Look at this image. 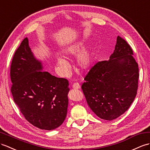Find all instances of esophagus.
I'll list each match as a JSON object with an SVG mask.
<instances>
[{"instance_id":"esophagus-1","label":"esophagus","mask_w":150,"mask_h":150,"mask_svg":"<svg viewBox=\"0 0 150 150\" xmlns=\"http://www.w3.org/2000/svg\"><path fill=\"white\" fill-rule=\"evenodd\" d=\"M80 87H81V86H80V85L78 83H74L72 85V88L73 89H75V90L79 89Z\"/></svg>"}]
</instances>
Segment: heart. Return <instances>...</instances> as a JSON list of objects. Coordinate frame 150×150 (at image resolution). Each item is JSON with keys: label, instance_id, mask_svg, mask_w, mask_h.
Here are the masks:
<instances>
[{"label": "heart", "instance_id": "1", "mask_svg": "<svg viewBox=\"0 0 150 150\" xmlns=\"http://www.w3.org/2000/svg\"><path fill=\"white\" fill-rule=\"evenodd\" d=\"M83 46L82 41H79L67 45L63 50L64 55L65 57H71L77 55L81 52ZM93 61V51L91 48L84 50L77 58V66L79 70L82 72H86L92 67ZM56 63L60 73L66 76L71 72V66L67 60L62 56L56 58Z\"/></svg>", "mask_w": 150, "mask_h": 150}]
</instances>
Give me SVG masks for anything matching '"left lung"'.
Segmentation results:
<instances>
[{"instance_id": "1", "label": "left lung", "mask_w": 150, "mask_h": 150, "mask_svg": "<svg viewBox=\"0 0 150 150\" xmlns=\"http://www.w3.org/2000/svg\"><path fill=\"white\" fill-rule=\"evenodd\" d=\"M132 55L130 45L118 36L109 60L97 63L84 79L81 88L87 103L100 118H117L133 103L139 74Z\"/></svg>"}]
</instances>
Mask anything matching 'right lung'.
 Instances as JSON below:
<instances>
[{
    "label": "right lung",
    "mask_w": 150,
    "mask_h": 150,
    "mask_svg": "<svg viewBox=\"0 0 150 150\" xmlns=\"http://www.w3.org/2000/svg\"><path fill=\"white\" fill-rule=\"evenodd\" d=\"M25 38L16 50L11 65V91L14 103L24 117L40 129L52 130L66 118L69 92L67 79L42 71Z\"/></svg>",
    "instance_id": "right-lung-1"
}]
</instances>
